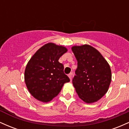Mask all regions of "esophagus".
Listing matches in <instances>:
<instances>
[{
	"mask_svg": "<svg viewBox=\"0 0 129 129\" xmlns=\"http://www.w3.org/2000/svg\"><path fill=\"white\" fill-rule=\"evenodd\" d=\"M72 75H73V74H72V73H70L69 74V75H68V76H69V78H70V79L71 81H72Z\"/></svg>",
	"mask_w": 129,
	"mask_h": 129,
	"instance_id": "obj_1",
	"label": "esophagus"
}]
</instances>
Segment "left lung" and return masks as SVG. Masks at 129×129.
I'll list each match as a JSON object with an SVG mask.
<instances>
[{"label": "left lung", "instance_id": "8db88e82", "mask_svg": "<svg viewBox=\"0 0 129 129\" xmlns=\"http://www.w3.org/2000/svg\"><path fill=\"white\" fill-rule=\"evenodd\" d=\"M78 68L73 86L80 98L86 103L100 100L107 93L112 80L110 66L96 48L89 45L72 48Z\"/></svg>", "mask_w": 129, "mask_h": 129}]
</instances>
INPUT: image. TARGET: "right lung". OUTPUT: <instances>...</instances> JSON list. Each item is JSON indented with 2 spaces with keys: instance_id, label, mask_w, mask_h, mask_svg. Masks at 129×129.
<instances>
[{
  "instance_id": "1",
  "label": "right lung",
  "mask_w": 129,
  "mask_h": 129,
  "mask_svg": "<svg viewBox=\"0 0 129 129\" xmlns=\"http://www.w3.org/2000/svg\"><path fill=\"white\" fill-rule=\"evenodd\" d=\"M67 51L66 47L48 43L32 56L25 70V82L31 94L44 103L57 96L63 84L70 82L63 72V66L58 61Z\"/></svg>"
}]
</instances>
